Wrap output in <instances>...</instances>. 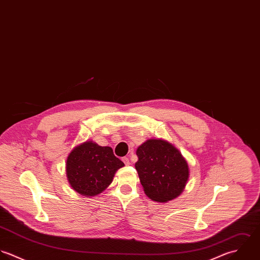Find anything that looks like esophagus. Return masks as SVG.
<instances>
[{"label":"esophagus","mask_w":260,"mask_h":260,"mask_svg":"<svg viewBox=\"0 0 260 260\" xmlns=\"http://www.w3.org/2000/svg\"><path fill=\"white\" fill-rule=\"evenodd\" d=\"M123 162L126 165V166H129L130 165V161H129V158L128 157H123Z\"/></svg>","instance_id":"34e87169"}]
</instances>
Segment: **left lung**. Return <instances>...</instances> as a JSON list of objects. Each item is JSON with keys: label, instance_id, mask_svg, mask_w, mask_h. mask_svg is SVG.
I'll use <instances>...</instances> for the list:
<instances>
[{"label": "left lung", "instance_id": "8db88e82", "mask_svg": "<svg viewBox=\"0 0 260 260\" xmlns=\"http://www.w3.org/2000/svg\"><path fill=\"white\" fill-rule=\"evenodd\" d=\"M135 169L145 194L157 203H168L183 191L189 176L187 161L165 139L151 138L138 146Z\"/></svg>", "mask_w": 260, "mask_h": 260}]
</instances>
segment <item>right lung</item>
I'll use <instances>...</instances> for the list:
<instances>
[{"label": "right lung", "instance_id": "1", "mask_svg": "<svg viewBox=\"0 0 260 260\" xmlns=\"http://www.w3.org/2000/svg\"><path fill=\"white\" fill-rule=\"evenodd\" d=\"M124 166L111 147L87 140L70 152L66 171L73 189L91 198L103 192L113 181L116 172Z\"/></svg>", "mask_w": 260, "mask_h": 260}]
</instances>
